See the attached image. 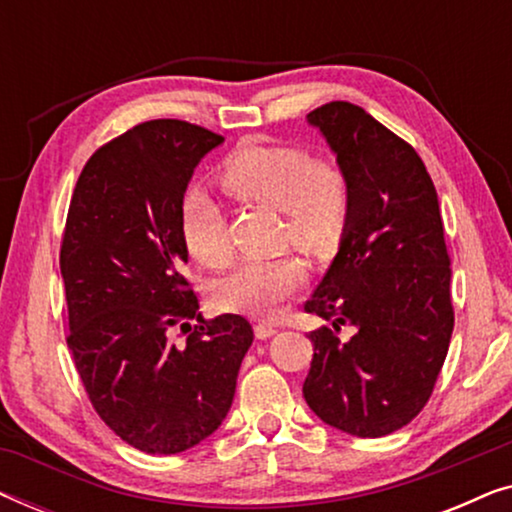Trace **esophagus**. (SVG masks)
Instances as JSON below:
<instances>
[{
	"mask_svg": "<svg viewBox=\"0 0 512 512\" xmlns=\"http://www.w3.org/2000/svg\"><path fill=\"white\" fill-rule=\"evenodd\" d=\"M254 333H256L258 340H268V338H272V335L277 333V326L268 324V321H258V324L254 326Z\"/></svg>",
	"mask_w": 512,
	"mask_h": 512,
	"instance_id": "esophagus-1",
	"label": "esophagus"
}]
</instances>
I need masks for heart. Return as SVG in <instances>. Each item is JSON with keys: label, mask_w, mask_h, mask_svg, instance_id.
Masks as SVG:
<instances>
[{"label": "heart", "mask_w": 512, "mask_h": 512, "mask_svg": "<svg viewBox=\"0 0 512 512\" xmlns=\"http://www.w3.org/2000/svg\"><path fill=\"white\" fill-rule=\"evenodd\" d=\"M219 186L230 198L284 212L286 237L310 254L338 240L349 212V181L340 167L312 160L300 146L244 142L223 160ZM181 237L202 265L219 268L230 258L226 216L205 191L186 195ZM305 279V265L293 256L251 258L216 284L214 303L223 312L272 317Z\"/></svg>", "instance_id": "heart-1"}]
</instances>
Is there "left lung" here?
Masks as SVG:
<instances>
[{
	"instance_id": "1",
	"label": "left lung",
	"mask_w": 512,
	"mask_h": 512,
	"mask_svg": "<svg viewBox=\"0 0 512 512\" xmlns=\"http://www.w3.org/2000/svg\"><path fill=\"white\" fill-rule=\"evenodd\" d=\"M307 123L349 181V212L305 310L355 335L310 333L303 396L333 429L380 438L419 415L450 347L452 270L438 193L417 151L356 104L328 102Z\"/></svg>"
}]
</instances>
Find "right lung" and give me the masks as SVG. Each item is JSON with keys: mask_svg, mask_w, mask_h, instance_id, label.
Masks as SVG:
<instances>
[{"mask_svg": "<svg viewBox=\"0 0 512 512\" xmlns=\"http://www.w3.org/2000/svg\"><path fill=\"white\" fill-rule=\"evenodd\" d=\"M221 144L186 121L139 123L93 153L69 205L67 345L97 415L146 454L186 452L219 429L254 342L240 314L202 319L184 277L181 205L195 167ZM174 325L189 333L181 346Z\"/></svg>", "mask_w": 512, "mask_h": 512, "instance_id": "1", "label": "right lung"}]
</instances>
